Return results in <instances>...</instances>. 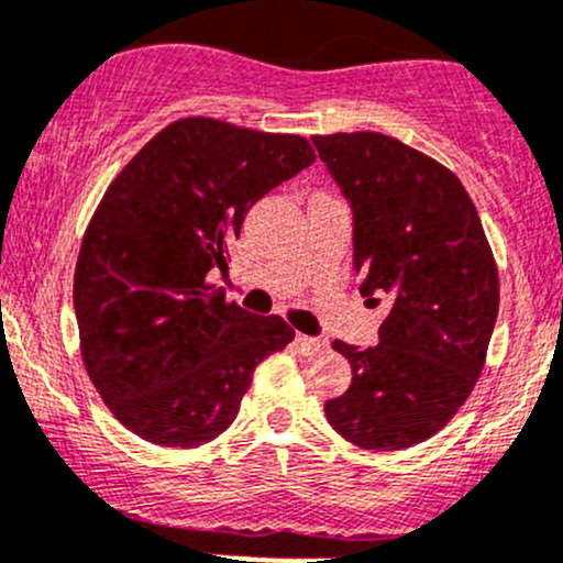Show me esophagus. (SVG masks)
<instances>
[{"mask_svg":"<svg viewBox=\"0 0 563 563\" xmlns=\"http://www.w3.org/2000/svg\"><path fill=\"white\" fill-rule=\"evenodd\" d=\"M297 345H299V351L305 353V356H316V353H321L323 347H327V342L318 340V336L297 334Z\"/></svg>","mask_w":563,"mask_h":563,"instance_id":"esophagus-1","label":"esophagus"}]
</instances>
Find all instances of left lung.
<instances>
[{
    "label": "left lung",
    "mask_w": 563,
    "mask_h": 563,
    "mask_svg": "<svg viewBox=\"0 0 563 563\" xmlns=\"http://www.w3.org/2000/svg\"><path fill=\"white\" fill-rule=\"evenodd\" d=\"M312 142L353 205L361 294L394 299L380 345L331 342L353 380L327 401V418L364 451H405L445 429L481 377L499 312L494 251L466 188L437 158L380 132Z\"/></svg>",
    "instance_id": "1"
}]
</instances>
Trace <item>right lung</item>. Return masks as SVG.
<instances>
[{"mask_svg": "<svg viewBox=\"0 0 563 563\" xmlns=\"http://www.w3.org/2000/svg\"><path fill=\"white\" fill-rule=\"evenodd\" d=\"M316 162L301 134L207 115L164 126L108 186L75 264L80 358L129 431L199 448L232 426L253 372L294 340L207 283L245 212Z\"/></svg>", "mask_w": 563, "mask_h": 563, "instance_id": "obj_1", "label": "right lung"}]
</instances>
